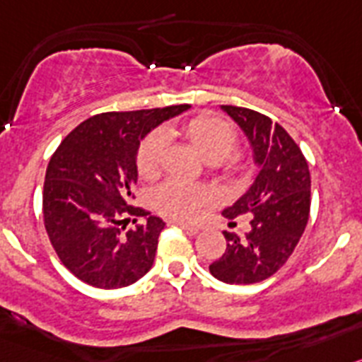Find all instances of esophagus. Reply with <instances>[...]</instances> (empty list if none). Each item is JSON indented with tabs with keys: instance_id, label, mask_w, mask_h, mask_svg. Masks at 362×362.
<instances>
[{
	"instance_id": "1",
	"label": "esophagus",
	"mask_w": 362,
	"mask_h": 362,
	"mask_svg": "<svg viewBox=\"0 0 362 362\" xmlns=\"http://www.w3.org/2000/svg\"><path fill=\"white\" fill-rule=\"evenodd\" d=\"M175 226L180 227V229L184 230L185 234H189V236H194V234H198V230H200L198 226H189V223H184V221H175Z\"/></svg>"
}]
</instances>
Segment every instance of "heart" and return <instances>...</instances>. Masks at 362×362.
<instances>
[{
    "instance_id": "1",
    "label": "heart",
    "mask_w": 362,
    "mask_h": 362,
    "mask_svg": "<svg viewBox=\"0 0 362 362\" xmlns=\"http://www.w3.org/2000/svg\"><path fill=\"white\" fill-rule=\"evenodd\" d=\"M182 132L202 157L213 162L221 175L238 178L247 173L249 168L247 162L238 155H230L236 144V132L226 119L216 115L194 117L182 126ZM165 146H168V133L164 129H155L142 141L136 151V169L142 177L151 178L158 173ZM209 198V189H205L204 185L171 178L155 189L153 204L169 218L194 220Z\"/></svg>"
}]
</instances>
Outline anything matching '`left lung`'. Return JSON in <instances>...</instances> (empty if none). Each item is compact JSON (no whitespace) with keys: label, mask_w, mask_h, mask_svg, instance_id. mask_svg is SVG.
Masks as SVG:
<instances>
[{"label":"left lung","mask_w":362,"mask_h":362,"mask_svg":"<svg viewBox=\"0 0 362 362\" xmlns=\"http://www.w3.org/2000/svg\"><path fill=\"white\" fill-rule=\"evenodd\" d=\"M252 148L258 177L247 193L223 211L227 218L250 214L243 238L223 233L226 252L209 265L230 285H250L276 274L294 252L310 213V171L301 149L278 122L240 106H221Z\"/></svg>","instance_id":"1"}]
</instances>
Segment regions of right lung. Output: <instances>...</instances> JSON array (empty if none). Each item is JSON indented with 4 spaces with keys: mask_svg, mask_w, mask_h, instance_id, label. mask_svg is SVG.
Returning <instances> with one entry per match:
<instances>
[{
    "mask_svg": "<svg viewBox=\"0 0 362 362\" xmlns=\"http://www.w3.org/2000/svg\"><path fill=\"white\" fill-rule=\"evenodd\" d=\"M189 104L139 112H108L81 122L47 168L43 218L63 265L97 288H122L151 269L164 221L129 205L141 141ZM128 216L144 226L124 233ZM136 220H133L135 223Z\"/></svg>",
    "mask_w": 362,
    "mask_h": 362,
    "instance_id": "obj_1",
    "label": "right lung"
}]
</instances>
